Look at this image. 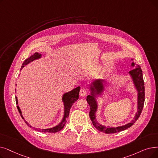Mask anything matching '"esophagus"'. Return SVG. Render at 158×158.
Listing matches in <instances>:
<instances>
[{
	"label": "esophagus",
	"mask_w": 158,
	"mask_h": 158,
	"mask_svg": "<svg viewBox=\"0 0 158 158\" xmlns=\"http://www.w3.org/2000/svg\"><path fill=\"white\" fill-rule=\"evenodd\" d=\"M88 93V89L86 88H83L81 89L80 90V95L81 96H83V97H84V96H86Z\"/></svg>",
	"instance_id": "1"
}]
</instances>
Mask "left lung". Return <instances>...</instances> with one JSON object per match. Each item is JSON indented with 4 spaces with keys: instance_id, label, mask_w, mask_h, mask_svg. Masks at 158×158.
Returning a JSON list of instances; mask_svg holds the SVG:
<instances>
[{
    "instance_id": "1",
    "label": "left lung",
    "mask_w": 158,
    "mask_h": 158,
    "mask_svg": "<svg viewBox=\"0 0 158 158\" xmlns=\"http://www.w3.org/2000/svg\"><path fill=\"white\" fill-rule=\"evenodd\" d=\"M132 66L133 67H135L132 70L129 72L130 75L132 76V78L133 79V81L134 83V85L137 88V90L138 92V112L135 114L134 119L132 120L131 122L128 123V124L123 125L121 127H106L105 126H103L102 125H100L99 123L97 121L95 118V112L97 110L98 105L97 102H96L95 98H94V93L100 94L104 89L103 83H102V80L98 79L95 81L94 83H92V86H91L90 89L92 90V95H88L86 98V101L88 102V105H90V113H89V115L91 119V121H92L93 125L94 127L98 129L99 131L104 132L105 134H114L117 133L123 130H125L130 127H132L135 121H137L141 114V112L143 110L144 102H145V86H144V81L143 77V73H142V70L139 65L135 64L134 63H132Z\"/></svg>"
}]
</instances>
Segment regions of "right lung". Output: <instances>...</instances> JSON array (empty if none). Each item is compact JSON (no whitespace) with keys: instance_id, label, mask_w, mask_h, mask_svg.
Returning a JSON list of instances; mask_svg holds the SVG:
<instances>
[{"instance_id":"right-lung-1","label":"right lung","mask_w":158,"mask_h":158,"mask_svg":"<svg viewBox=\"0 0 158 158\" xmlns=\"http://www.w3.org/2000/svg\"><path fill=\"white\" fill-rule=\"evenodd\" d=\"M40 57H41V54H39L37 52L35 53L33 55V56H31V57H30L29 58H28V59H26L24 60V62L23 63V66H21V68H20V70H21L22 68L24 66V65L28 64V63L31 62V61L35 60L37 59H39ZM79 91H80V87L78 86L77 88H74L73 90H72V91L68 92V93H66V94H64L63 95V101L64 102V118H63L62 121H61L58 125H57L56 127H53V128H48V129H40V128H33L35 129V130H37V131H39V132H50V133L57 132L60 131V130H62L63 128V127H64V125H65V123L66 122V119L68 117V115H69L70 110L72 105L79 99ZM15 100H16V104L18 105V101H17V98H15ZM17 109H18V110H19L20 115H21L22 118L24 119V118L23 117L21 111H20V110L19 108V106H17ZM25 123L30 127H32L26 121H25Z\"/></svg>"}]
</instances>
